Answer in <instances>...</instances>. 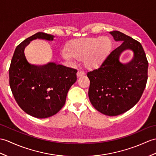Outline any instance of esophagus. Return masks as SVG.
Here are the masks:
<instances>
[{"label":"esophagus","instance_id":"esophagus-1","mask_svg":"<svg viewBox=\"0 0 156 156\" xmlns=\"http://www.w3.org/2000/svg\"><path fill=\"white\" fill-rule=\"evenodd\" d=\"M84 72H82L81 70H78V72H77V77L78 78L80 77V76H84Z\"/></svg>","mask_w":156,"mask_h":156}]
</instances>
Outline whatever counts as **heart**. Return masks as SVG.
Instances as JSON below:
<instances>
[{
    "label": "heart",
    "instance_id": "b5f03b06",
    "mask_svg": "<svg viewBox=\"0 0 156 156\" xmlns=\"http://www.w3.org/2000/svg\"><path fill=\"white\" fill-rule=\"evenodd\" d=\"M113 42L108 37L78 38L68 46V51L64 50L63 57L70 62L83 59L88 69L99 68L109 56Z\"/></svg>",
    "mask_w": 156,
    "mask_h": 156
}]
</instances>
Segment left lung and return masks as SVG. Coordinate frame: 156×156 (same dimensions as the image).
Returning <instances> with one entry per match:
<instances>
[{
	"label": "left lung",
	"instance_id": "8db88e82",
	"mask_svg": "<svg viewBox=\"0 0 156 156\" xmlns=\"http://www.w3.org/2000/svg\"><path fill=\"white\" fill-rule=\"evenodd\" d=\"M115 41L122 42L98 69L88 72V96L98 111L115 116L131 109L138 102L147 80L148 62L140 43L121 32H110ZM126 49L134 52L133 59L123 64L119 60Z\"/></svg>",
	"mask_w": 156,
	"mask_h": 156
}]
</instances>
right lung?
Wrapping results in <instances>:
<instances>
[{
    "label": "right lung",
    "instance_id": "obj_1",
    "mask_svg": "<svg viewBox=\"0 0 156 156\" xmlns=\"http://www.w3.org/2000/svg\"><path fill=\"white\" fill-rule=\"evenodd\" d=\"M54 36L37 32L16 46L9 68L10 89L21 109L37 118L58 113L66 102L68 90L77 80V70L54 62L30 64L24 50L34 39L53 41Z\"/></svg>",
    "mask_w": 156,
    "mask_h": 156
}]
</instances>
